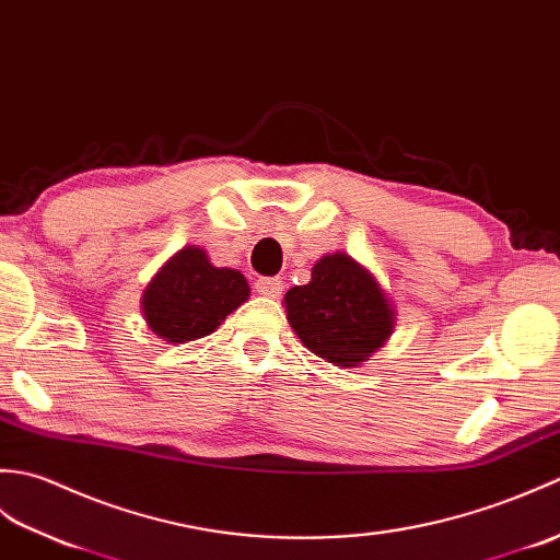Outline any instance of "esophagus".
<instances>
[{"instance_id":"34e87169","label":"esophagus","mask_w":560,"mask_h":560,"mask_svg":"<svg viewBox=\"0 0 560 560\" xmlns=\"http://www.w3.org/2000/svg\"><path fill=\"white\" fill-rule=\"evenodd\" d=\"M284 290V284L280 278H258L256 280V292L264 296H280Z\"/></svg>"}]
</instances>
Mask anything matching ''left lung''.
<instances>
[{"label": "left lung", "instance_id": "left-lung-1", "mask_svg": "<svg viewBox=\"0 0 560 560\" xmlns=\"http://www.w3.org/2000/svg\"><path fill=\"white\" fill-rule=\"evenodd\" d=\"M284 312L304 347L342 369L366 362L395 326L378 280L345 252L318 258L312 282L284 294Z\"/></svg>", "mask_w": 560, "mask_h": 560}]
</instances>
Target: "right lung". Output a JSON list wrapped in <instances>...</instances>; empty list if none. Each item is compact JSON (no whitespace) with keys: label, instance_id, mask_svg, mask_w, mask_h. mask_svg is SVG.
Here are the masks:
<instances>
[{"label":"right lung","instance_id":"right-lung-1","mask_svg":"<svg viewBox=\"0 0 560 560\" xmlns=\"http://www.w3.org/2000/svg\"><path fill=\"white\" fill-rule=\"evenodd\" d=\"M240 270L215 268L203 248L184 246L143 292V316L158 338L179 345L213 332L234 308L248 300Z\"/></svg>","mask_w":560,"mask_h":560}]
</instances>
